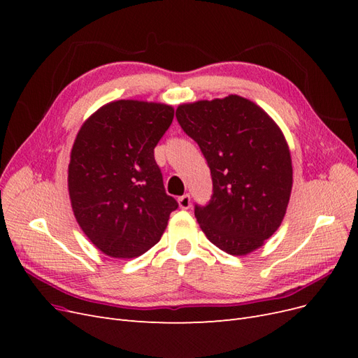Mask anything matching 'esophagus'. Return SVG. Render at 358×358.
Returning a JSON list of instances; mask_svg holds the SVG:
<instances>
[{"mask_svg":"<svg viewBox=\"0 0 358 358\" xmlns=\"http://www.w3.org/2000/svg\"><path fill=\"white\" fill-rule=\"evenodd\" d=\"M178 203H179L180 209H189L191 208V196L189 194H183V196H180L178 199Z\"/></svg>","mask_w":358,"mask_h":358,"instance_id":"obj_1","label":"esophagus"}]
</instances>
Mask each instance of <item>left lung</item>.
<instances>
[{
  "label": "left lung",
  "instance_id": "8db88e82",
  "mask_svg": "<svg viewBox=\"0 0 358 358\" xmlns=\"http://www.w3.org/2000/svg\"><path fill=\"white\" fill-rule=\"evenodd\" d=\"M178 122L210 169L213 194L196 204L206 237L231 255L263 246L282 222L292 188L287 140L262 107L239 95L180 104Z\"/></svg>",
  "mask_w": 358,
  "mask_h": 358
}]
</instances>
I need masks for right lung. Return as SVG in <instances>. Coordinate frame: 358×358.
Here are the masks:
<instances>
[{
  "instance_id": "obj_1",
  "label": "right lung",
  "mask_w": 358,
  "mask_h": 358,
  "mask_svg": "<svg viewBox=\"0 0 358 358\" xmlns=\"http://www.w3.org/2000/svg\"><path fill=\"white\" fill-rule=\"evenodd\" d=\"M175 109L117 100L86 119L69 164L76 221L106 255L133 258L157 245L178 201L167 196L154 149Z\"/></svg>"
}]
</instances>
